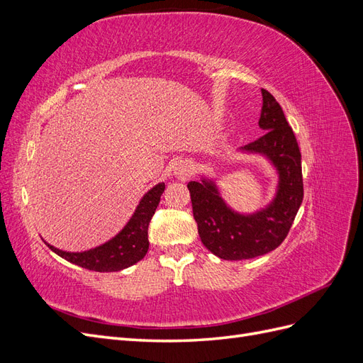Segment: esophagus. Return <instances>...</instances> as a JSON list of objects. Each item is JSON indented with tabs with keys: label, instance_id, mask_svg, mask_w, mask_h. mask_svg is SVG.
I'll return each mask as SVG.
<instances>
[{
	"label": "esophagus",
	"instance_id": "obj_1",
	"mask_svg": "<svg viewBox=\"0 0 363 363\" xmlns=\"http://www.w3.org/2000/svg\"><path fill=\"white\" fill-rule=\"evenodd\" d=\"M192 174V168H191V164L189 163H186V162H183V163H179V167L175 168V175H177L179 179H186V177H189V175Z\"/></svg>",
	"mask_w": 363,
	"mask_h": 363
}]
</instances>
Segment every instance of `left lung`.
Here are the masks:
<instances>
[{
    "mask_svg": "<svg viewBox=\"0 0 363 363\" xmlns=\"http://www.w3.org/2000/svg\"><path fill=\"white\" fill-rule=\"evenodd\" d=\"M259 125L265 135L242 150L262 152L277 168L280 182L274 201L252 215H239L225 206L212 182H189L192 212L204 247L225 260L263 256L288 236L303 201L301 152L291 125L267 89H262Z\"/></svg>",
    "mask_w": 363,
    "mask_h": 363,
    "instance_id": "obj_1",
    "label": "left lung"
}]
</instances>
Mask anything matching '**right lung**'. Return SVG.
Listing matches in <instances>:
<instances>
[{"mask_svg": "<svg viewBox=\"0 0 363 363\" xmlns=\"http://www.w3.org/2000/svg\"><path fill=\"white\" fill-rule=\"evenodd\" d=\"M163 191L164 183H159L148 191L121 233L100 247L83 252H68L45 244L65 260L89 271L113 272L135 265L144 259L148 251V225L160 203Z\"/></svg>", "mask_w": 363, "mask_h": 363, "instance_id": "add662e5", "label": "right lung"}]
</instances>
